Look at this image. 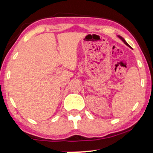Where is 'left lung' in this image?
<instances>
[{"mask_svg": "<svg viewBox=\"0 0 153 153\" xmlns=\"http://www.w3.org/2000/svg\"><path fill=\"white\" fill-rule=\"evenodd\" d=\"M119 36V38H120V39H122V41H123V42H124V44H125V45H127V46H128V47H129V45H128V43L127 42H126V41H125V40H124V38H122V36Z\"/></svg>", "mask_w": 153, "mask_h": 153, "instance_id": "1", "label": "left lung"}]
</instances>
